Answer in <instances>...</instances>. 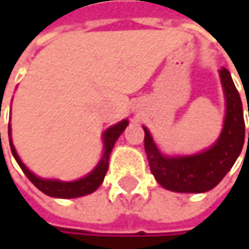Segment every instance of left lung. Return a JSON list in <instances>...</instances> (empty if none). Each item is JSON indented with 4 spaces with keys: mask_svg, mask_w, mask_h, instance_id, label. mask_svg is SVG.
Segmentation results:
<instances>
[{
    "mask_svg": "<svg viewBox=\"0 0 249 249\" xmlns=\"http://www.w3.org/2000/svg\"><path fill=\"white\" fill-rule=\"evenodd\" d=\"M219 73L226 98V115L222 134L213 147L195 156L164 157L157 150L148 129L144 126V148L150 170L156 180L167 190L202 193L213 189L231 170L242 151L245 141V121L241 96L233 85L231 73L225 68Z\"/></svg>",
    "mask_w": 249,
    "mask_h": 249,
    "instance_id": "8db88e82",
    "label": "left lung"
}]
</instances>
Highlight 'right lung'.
<instances>
[{
	"mask_svg": "<svg viewBox=\"0 0 249 249\" xmlns=\"http://www.w3.org/2000/svg\"><path fill=\"white\" fill-rule=\"evenodd\" d=\"M128 125V121H121L120 124L114 125L111 128H108L104 134V147H105V153H104V157L102 160L99 161V164L95 167V170L90 174H88L86 177L83 178H79L76 181H59V180H44V178H40L37 176L31 173L24 164L23 161L20 160L13 142H11V138H10V147H11V151H13V156L16 159V161L18 163V166L21 167V170L24 172V174L28 177V180L38 189L41 190L43 193H46L47 196H53V197H62V199H72V197H79V196H85V195H89L92 192H95L101 183L104 181V177L108 172V161H109V154L114 148V144L115 141L118 140V137L123 134L125 128ZM1 135V134H0ZM8 135H11V128L8 125ZM1 140V138H0Z\"/></svg>",
	"mask_w": 249,
	"mask_h": 249,
	"instance_id": "right-lung-1",
	"label": "right lung"
}]
</instances>
